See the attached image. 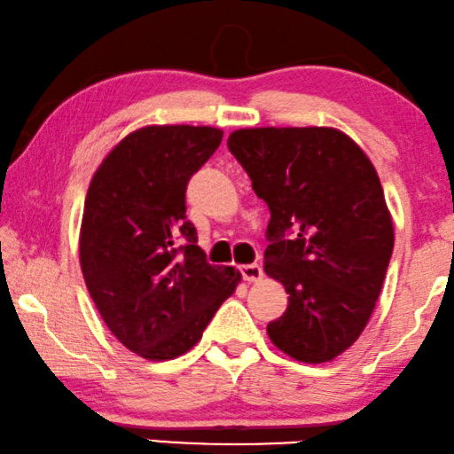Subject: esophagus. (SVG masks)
Wrapping results in <instances>:
<instances>
[{
    "mask_svg": "<svg viewBox=\"0 0 454 454\" xmlns=\"http://www.w3.org/2000/svg\"><path fill=\"white\" fill-rule=\"evenodd\" d=\"M240 273H242V279H245V282H259V279L263 278V270H261V265H257V263L242 265Z\"/></svg>",
    "mask_w": 454,
    "mask_h": 454,
    "instance_id": "34e87169",
    "label": "esophagus"
}]
</instances>
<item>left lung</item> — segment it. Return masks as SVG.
Instances as JSON below:
<instances>
[{"label":"left lung","mask_w":454,"mask_h":454,"mask_svg":"<svg viewBox=\"0 0 454 454\" xmlns=\"http://www.w3.org/2000/svg\"><path fill=\"white\" fill-rule=\"evenodd\" d=\"M228 150L270 207L265 273L290 294L267 335L294 360L331 362L362 335L393 254L380 178L333 127L239 129Z\"/></svg>","instance_id":"left-lung-1"}]
</instances>
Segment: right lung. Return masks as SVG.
Instances as JSON below:
<instances>
[{
    "instance_id": "right-lung-1",
    "label": "right lung",
    "mask_w": 454,
    "mask_h": 454,
    "mask_svg": "<svg viewBox=\"0 0 454 454\" xmlns=\"http://www.w3.org/2000/svg\"><path fill=\"white\" fill-rule=\"evenodd\" d=\"M215 127L148 125L94 172L80 228V265L111 333L145 360H172L201 340L240 282L209 265L187 220L189 178L218 150Z\"/></svg>"
}]
</instances>
